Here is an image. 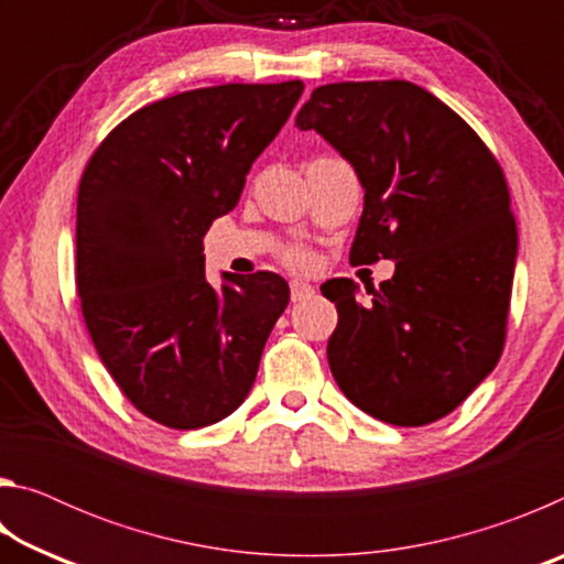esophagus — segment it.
Listing matches in <instances>:
<instances>
[{"instance_id": "1", "label": "esophagus", "mask_w": 564, "mask_h": 564, "mask_svg": "<svg viewBox=\"0 0 564 564\" xmlns=\"http://www.w3.org/2000/svg\"><path fill=\"white\" fill-rule=\"evenodd\" d=\"M316 293V289H313L311 283L305 281H291V301L293 303H301L305 299H311V295Z\"/></svg>"}]
</instances>
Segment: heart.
Masks as SVG:
<instances>
[{"label":"heart","mask_w":564,"mask_h":564,"mask_svg":"<svg viewBox=\"0 0 564 564\" xmlns=\"http://www.w3.org/2000/svg\"><path fill=\"white\" fill-rule=\"evenodd\" d=\"M283 261L295 265V269H303V265L311 263V253L301 246H293V248H285V251H283Z\"/></svg>","instance_id":"b5f03b06"}]
</instances>
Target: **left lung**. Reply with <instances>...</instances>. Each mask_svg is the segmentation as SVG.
Segmentation results:
<instances>
[{
	"mask_svg": "<svg viewBox=\"0 0 564 564\" xmlns=\"http://www.w3.org/2000/svg\"><path fill=\"white\" fill-rule=\"evenodd\" d=\"M295 127L316 129L366 188L350 263L395 261L368 303L330 279V373L352 405L417 427L463 403L498 366L518 226L502 166L465 119L417 84L313 89Z\"/></svg>",
	"mask_w": 564,
	"mask_h": 564,
	"instance_id": "left-lung-1",
	"label": "left lung"
}]
</instances>
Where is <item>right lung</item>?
<instances>
[{
    "label": "right lung",
    "instance_id": "1",
    "mask_svg": "<svg viewBox=\"0 0 564 564\" xmlns=\"http://www.w3.org/2000/svg\"><path fill=\"white\" fill-rule=\"evenodd\" d=\"M303 82L221 84L133 111L94 151L76 196V291L129 403L176 431L218 423L251 390L289 305L271 271L206 283L204 236L289 121Z\"/></svg>",
    "mask_w": 564,
    "mask_h": 564
}]
</instances>
